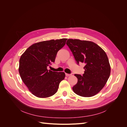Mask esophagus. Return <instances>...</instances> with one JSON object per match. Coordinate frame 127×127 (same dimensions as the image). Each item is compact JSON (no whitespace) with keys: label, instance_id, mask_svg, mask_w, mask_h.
<instances>
[{"label":"esophagus","instance_id":"esophagus-1","mask_svg":"<svg viewBox=\"0 0 127 127\" xmlns=\"http://www.w3.org/2000/svg\"><path fill=\"white\" fill-rule=\"evenodd\" d=\"M71 74H67V73H66V76H71Z\"/></svg>","mask_w":127,"mask_h":127}]
</instances>
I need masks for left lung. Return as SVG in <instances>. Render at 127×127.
Listing matches in <instances>:
<instances>
[{
	"label": "left lung",
	"mask_w": 127,
	"mask_h": 127,
	"mask_svg": "<svg viewBox=\"0 0 127 127\" xmlns=\"http://www.w3.org/2000/svg\"><path fill=\"white\" fill-rule=\"evenodd\" d=\"M66 44L77 64H85L83 76L75 75L78 82L73 86V91L80 96H93L101 91L110 75L111 67L105 52L92 41L68 39Z\"/></svg>",
	"instance_id": "obj_1"
}]
</instances>
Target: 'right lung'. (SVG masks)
<instances>
[{"mask_svg": "<svg viewBox=\"0 0 127 127\" xmlns=\"http://www.w3.org/2000/svg\"><path fill=\"white\" fill-rule=\"evenodd\" d=\"M67 39L51 40L35 43L27 49L20 59L18 71L22 80L35 96L46 98L54 95L64 79V72L48 69L54 63L57 53Z\"/></svg>", "mask_w": 127, "mask_h": 127, "instance_id": "right-lung-1", "label": "right lung"}]
</instances>
